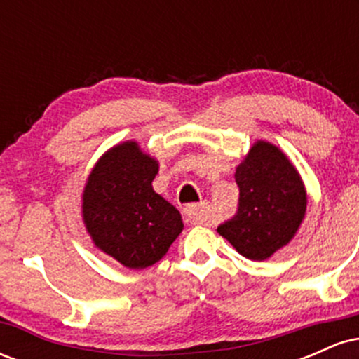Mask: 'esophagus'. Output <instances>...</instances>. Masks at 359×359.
Returning <instances> with one entry per match:
<instances>
[{
    "label": "esophagus",
    "instance_id": "obj_1",
    "mask_svg": "<svg viewBox=\"0 0 359 359\" xmlns=\"http://www.w3.org/2000/svg\"><path fill=\"white\" fill-rule=\"evenodd\" d=\"M184 216L191 224H204L205 208L204 205H187V208L184 209Z\"/></svg>",
    "mask_w": 359,
    "mask_h": 359
}]
</instances>
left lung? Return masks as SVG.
<instances>
[{"label": "left lung", "mask_w": 359, "mask_h": 359, "mask_svg": "<svg viewBox=\"0 0 359 359\" xmlns=\"http://www.w3.org/2000/svg\"><path fill=\"white\" fill-rule=\"evenodd\" d=\"M240 208L217 233L253 262L269 259L297 234L307 191L290 158L273 143L257 140L236 167Z\"/></svg>", "instance_id": "1"}]
</instances>
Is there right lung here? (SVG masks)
Here are the masks:
<instances>
[{"label": "right lung", "instance_id": "add662e5", "mask_svg": "<svg viewBox=\"0 0 359 359\" xmlns=\"http://www.w3.org/2000/svg\"><path fill=\"white\" fill-rule=\"evenodd\" d=\"M158 160L135 140L94 163L82 191V221L94 246L130 270L158 262L182 233V216L154 191Z\"/></svg>", "mask_w": 359, "mask_h": 359}]
</instances>
